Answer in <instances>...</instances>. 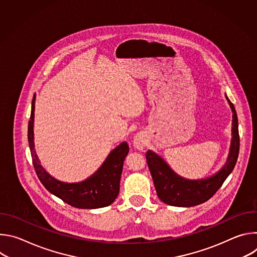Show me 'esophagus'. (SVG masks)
I'll return each mask as SVG.
<instances>
[{
    "label": "esophagus",
    "mask_w": 257,
    "mask_h": 257,
    "mask_svg": "<svg viewBox=\"0 0 257 257\" xmlns=\"http://www.w3.org/2000/svg\"><path fill=\"white\" fill-rule=\"evenodd\" d=\"M146 143H148V137H146V134L142 131L138 132L133 138V146L138 151L143 150Z\"/></svg>",
    "instance_id": "1"
}]
</instances>
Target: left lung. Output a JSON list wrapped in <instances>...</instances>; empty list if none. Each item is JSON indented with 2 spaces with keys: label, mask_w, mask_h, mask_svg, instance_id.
Wrapping results in <instances>:
<instances>
[{
  "label": "left lung",
  "mask_w": 257,
  "mask_h": 257,
  "mask_svg": "<svg viewBox=\"0 0 257 257\" xmlns=\"http://www.w3.org/2000/svg\"><path fill=\"white\" fill-rule=\"evenodd\" d=\"M225 95L233 113L232 139L227 162L214 175L197 180L186 179L174 172L167 162L155 152L150 150L146 153V161L155 183L157 194L163 202L179 207H190L203 203L221 188L225 180L232 173L238 160L240 138L236 109L227 94Z\"/></svg>",
  "instance_id": "1"
}]
</instances>
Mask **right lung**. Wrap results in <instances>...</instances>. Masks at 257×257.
Here are the masks:
<instances>
[{"instance_id":"obj_1","label":"right lung","mask_w":257,"mask_h":257,"mask_svg":"<svg viewBox=\"0 0 257 257\" xmlns=\"http://www.w3.org/2000/svg\"><path fill=\"white\" fill-rule=\"evenodd\" d=\"M35 94L31 102V114L28 122V142L34 170L42 184L52 194L64 202L77 207L93 209L112 204L120 190V180L124 161L129 153L127 142H122L108 154L97 171L84 181L67 183L55 179L41 165L34 149V106Z\"/></svg>"}]
</instances>
